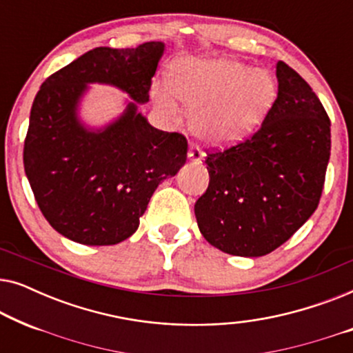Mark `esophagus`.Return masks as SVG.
I'll return each mask as SVG.
<instances>
[{"label":"esophagus","mask_w":353,"mask_h":353,"mask_svg":"<svg viewBox=\"0 0 353 353\" xmlns=\"http://www.w3.org/2000/svg\"><path fill=\"white\" fill-rule=\"evenodd\" d=\"M188 157H190V161L192 162H199L202 157H204V152H202V149L199 144L192 143L190 146V151H188Z\"/></svg>","instance_id":"obj_1"}]
</instances>
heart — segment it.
Instances as JSON below:
<instances>
[{
    "instance_id": "b5f03b06",
    "label": "heart",
    "mask_w": 353,
    "mask_h": 353,
    "mask_svg": "<svg viewBox=\"0 0 353 353\" xmlns=\"http://www.w3.org/2000/svg\"><path fill=\"white\" fill-rule=\"evenodd\" d=\"M170 90L192 114V128L215 146L248 138L267 117L276 99V83L268 72L231 59H192L170 74ZM159 105L175 112L165 91H156Z\"/></svg>"
}]
</instances>
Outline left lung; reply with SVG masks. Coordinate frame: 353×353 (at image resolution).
Segmentation results:
<instances>
[{
  "label": "left lung",
  "mask_w": 353,
  "mask_h": 353,
  "mask_svg": "<svg viewBox=\"0 0 353 353\" xmlns=\"http://www.w3.org/2000/svg\"><path fill=\"white\" fill-rule=\"evenodd\" d=\"M278 96L243 141L207 149L209 186L194 214L204 238L239 257L286 243L320 204L331 154V120L310 85L276 64Z\"/></svg>",
  "instance_id": "1"
}]
</instances>
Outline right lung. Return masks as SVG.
<instances>
[{"instance_id":"obj_1","label":"right lung","mask_w":353,"mask_h":353,"mask_svg":"<svg viewBox=\"0 0 353 353\" xmlns=\"http://www.w3.org/2000/svg\"><path fill=\"white\" fill-rule=\"evenodd\" d=\"M163 43L94 48L43 81L33 99L23 168L41 214L57 233L85 245H110L138 230L159 183L185 165L181 133L154 128L137 103L103 132L76 120L86 83H109L148 103Z\"/></svg>"}]
</instances>
